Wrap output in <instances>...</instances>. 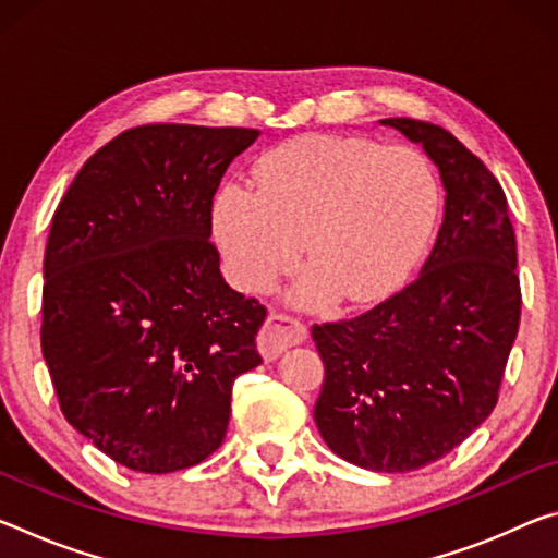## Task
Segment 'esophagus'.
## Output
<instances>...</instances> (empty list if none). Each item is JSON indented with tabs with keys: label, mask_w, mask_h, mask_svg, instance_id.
I'll return each mask as SVG.
<instances>
[{
	"label": "esophagus",
	"mask_w": 558,
	"mask_h": 558,
	"mask_svg": "<svg viewBox=\"0 0 558 558\" xmlns=\"http://www.w3.org/2000/svg\"><path fill=\"white\" fill-rule=\"evenodd\" d=\"M307 338V327L298 320V317L270 311L268 320H265L263 330L258 335V348L265 360H276L282 350L293 348Z\"/></svg>",
	"instance_id": "34e87169"
}]
</instances>
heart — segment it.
Returning <instances> with one entry per match:
<instances>
[{
  "label": "heart",
  "instance_id": "1",
  "mask_svg": "<svg viewBox=\"0 0 558 558\" xmlns=\"http://www.w3.org/2000/svg\"><path fill=\"white\" fill-rule=\"evenodd\" d=\"M258 189L226 183L214 231L228 272L247 293L268 290L298 265L305 307L373 303L400 286L435 228L439 183L410 146L311 134L272 148L255 166Z\"/></svg>",
  "mask_w": 558,
  "mask_h": 558
}]
</instances>
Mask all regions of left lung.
Returning <instances> with one entry per match:
<instances>
[{"mask_svg": "<svg viewBox=\"0 0 558 558\" xmlns=\"http://www.w3.org/2000/svg\"><path fill=\"white\" fill-rule=\"evenodd\" d=\"M422 144L445 183V220L410 286L350 320L313 325L325 365L315 424L335 454L414 472L489 417L519 332L521 286L507 196L447 129L383 119Z\"/></svg>", "mask_w": 558, "mask_h": 558, "instance_id": "obj_1", "label": "left lung"}]
</instances>
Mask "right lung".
<instances>
[{
	"label": "right lung",
	"instance_id": "obj_1",
	"mask_svg": "<svg viewBox=\"0 0 558 558\" xmlns=\"http://www.w3.org/2000/svg\"><path fill=\"white\" fill-rule=\"evenodd\" d=\"M260 131L146 123L101 146L44 253L41 355L66 422L134 472L189 470L223 445L265 305L220 276L218 183Z\"/></svg>",
	"mask_w": 558,
	"mask_h": 558
}]
</instances>
